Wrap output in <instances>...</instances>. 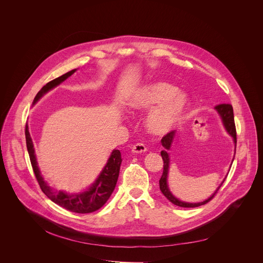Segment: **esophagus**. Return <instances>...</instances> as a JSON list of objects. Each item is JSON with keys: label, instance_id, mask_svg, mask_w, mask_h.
<instances>
[{"label": "esophagus", "instance_id": "obj_1", "mask_svg": "<svg viewBox=\"0 0 263 263\" xmlns=\"http://www.w3.org/2000/svg\"><path fill=\"white\" fill-rule=\"evenodd\" d=\"M132 151H133V153L141 154V153H145V152H147V147H146L144 144L139 143V144H136L135 146H133Z\"/></svg>", "mask_w": 263, "mask_h": 263}]
</instances>
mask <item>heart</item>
Instances as JSON below:
<instances>
[{
  "mask_svg": "<svg viewBox=\"0 0 263 263\" xmlns=\"http://www.w3.org/2000/svg\"><path fill=\"white\" fill-rule=\"evenodd\" d=\"M127 106L135 111L150 109L146 126L154 136H165L184 118L189 98L184 92L166 82H154L136 89L127 98Z\"/></svg>",
  "mask_w": 263,
  "mask_h": 263,
  "instance_id": "heart-1",
  "label": "heart"
}]
</instances>
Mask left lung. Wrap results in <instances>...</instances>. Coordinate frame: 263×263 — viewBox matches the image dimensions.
Returning <instances> with one entry per match:
<instances>
[{"label": "left lung", "instance_id": "8db88e82", "mask_svg": "<svg viewBox=\"0 0 263 263\" xmlns=\"http://www.w3.org/2000/svg\"><path fill=\"white\" fill-rule=\"evenodd\" d=\"M215 109L217 110V112L219 113L223 125L225 127L227 133L232 137L234 145H235V153H236V144H237V136H236V127H235V122H234V112H233V107L230 104H220L218 106L215 107ZM178 133L177 130H172L169 134H167L165 137H163V139L161 140L162 146L164 147V150L161 152V156L164 162L163 165V174L161 176V179L159 181L160 184V190L162 191V193L167 197V199H169L173 204L181 206V208H196V206H200L202 204L208 203L210 200L213 199V197L216 195V193L218 192V190L222 186V184L224 183L225 179L222 181V183L219 185V187L216 189V191L205 200L200 201V202H185L182 201L180 199H178L177 197H175L172 192L170 191L169 186H168V174H169V166H170V155H169V151L172 148V144L175 140V138H177ZM234 153V154H235ZM235 157V155H234ZM234 161V158L232 160V163ZM232 165V164H231Z\"/></svg>", "mask_w": 263, "mask_h": 263}]
</instances>
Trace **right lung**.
I'll list each match as a JSON object with an SVG mask.
<instances>
[{
    "label": "right lung",
    "instance_id": "1",
    "mask_svg": "<svg viewBox=\"0 0 263 263\" xmlns=\"http://www.w3.org/2000/svg\"><path fill=\"white\" fill-rule=\"evenodd\" d=\"M77 71L72 70L66 74H64L50 82H48L45 86H43L40 91L38 92L33 100L32 105H35L38 101L50 90L62 84L64 81H66L69 77L73 75ZM25 137H26V146L27 151L29 154L30 162L35 174V177L37 179L39 186L43 193L54 203L59 204L60 206L78 214H88L93 213L97 210H99L101 206L105 204V202L108 200L110 195L112 194L113 190L116 185L118 175H119V169L121 164V154L119 150H113L110 154L105 166L103 167L102 171L89 187L84 191L78 192V193H68L64 190H55L50 187L47 182L43 179L41 172L38 168L37 160L35 150L33 146L32 139L30 137V133L28 129V124L26 123L25 126Z\"/></svg>",
    "mask_w": 263,
    "mask_h": 263
}]
</instances>
